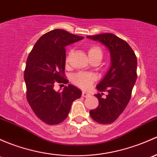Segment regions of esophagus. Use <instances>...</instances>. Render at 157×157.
I'll return each mask as SVG.
<instances>
[{
	"label": "esophagus",
	"instance_id": "esophagus-1",
	"mask_svg": "<svg viewBox=\"0 0 157 157\" xmlns=\"http://www.w3.org/2000/svg\"><path fill=\"white\" fill-rule=\"evenodd\" d=\"M90 94L87 93V92H82V96L84 97V98H86V97L90 96Z\"/></svg>",
	"mask_w": 157,
	"mask_h": 157
}]
</instances>
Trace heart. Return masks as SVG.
Masks as SVG:
<instances>
[{"instance_id": "obj_1", "label": "heart", "mask_w": 157, "mask_h": 157, "mask_svg": "<svg viewBox=\"0 0 157 157\" xmlns=\"http://www.w3.org/2000/svg\"><path fill=\"white\" fill-rule=\"evenodd\" d=\"M87 53H88L89 58L91 61H101L103 58L104 55L103 50L98 45L90 46L87 49ZM71 54V51L68 52L67 57H66V64L68 63ZM95 79H96V77L93 74L86 73V72H78V73L73 74L71 76V80L72 83L77 86L80 87V89H83V90H87L92 85Z\"/></svg>"}]
</instances>
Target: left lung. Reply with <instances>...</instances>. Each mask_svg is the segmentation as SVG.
<instances>
[{"label": "left lung", "mask_w": 157, "mask_h": 157, "mask_svg": "<svg viewBox=\"0 0 157 157\" xmlns=\"http://www.w3.org/2000/svg\"><path fill=\"white\" fill-rule=\"evenodd\" d=\"M98 41L109 49L110 69L96 88L101 93L96 94L98 106L90 111L97 123L109 124L117 119L126 108L137 79V58L134 51L125 40L110 33L87 36ZM107 91L105 98L103 92Z\"/></svg>", "instance_id": "obj_1"}]
</instances>
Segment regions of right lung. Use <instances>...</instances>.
<instances>
[{"label": "right lung", "mask_w": 157, "mask_h": 157, "mask_svg": "<svg viewBox=\"0 0 157 157\" xmlns=\"http://www.w3.org/2000/svg\"><path fill=\"white\" fill-rule=\"evenodd\" d=\"M83 39L62 29H55L41 36L28 56L24 72L26 97L37 117L47 124L64 121L74 101L81 96V90L71 84L58 92L54 84L67 83L65 47Z\"/></svg>", "instance_id": "right-lung-1"}]
</instances>
